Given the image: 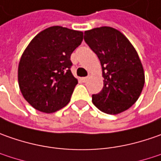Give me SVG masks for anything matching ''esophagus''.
Segmentation results:
<instances>
[{"label": "esophagus", "instance_id": "esophagus-1", "mask_svg": "<svg viewBox=\"0 0 161 161\" xmlns=\"http://www.w3.org/2000/svg\"><path fill=\"white\" fill-rule=\"evenodd\" d=\"M81 80L83 81L84 83H86V81L88 80V77H82V78H81Z\"/></svg>", "mask_w": 161, "mask_h": 161}]
</instances>
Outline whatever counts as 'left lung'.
<instances>
[{"label":"left lung","mask_w":161,"mask_h":161,"mask_svg":"<svg viewBox=\"0 0 161 161\" xmlns=\"http://www.w3.org/2000/svg\"><path fill=\"white\" fill-rule=\"evenodd\" d=\"M84 39L98 56L103 88L92 103L104 113L116 115L130 108L144 86V71L135 47L120 31L101 26L85 32Z\"/></svg>","instance_id":"1"}]
</instances>
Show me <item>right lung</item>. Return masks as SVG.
Listing matches in <instances>:
<instances>
[{
  "label": "right lung",
  "instance_id": "add662e5",
  "mask_svg": "<svg viewBox=\"0 0 161 161\" xmlns=\"http://www.w3.org/2000/svg\"><path fill=\"white\" fill-rule=\"evenodd\" d=\"M83 32L54 25L37 34L21 56L18 79L32 107L53 113L69 103L77 85L70 56L83 41Z\"/></svg>",
  "mask_w": 161,
  "mask_h": 161
}]
</instances>
